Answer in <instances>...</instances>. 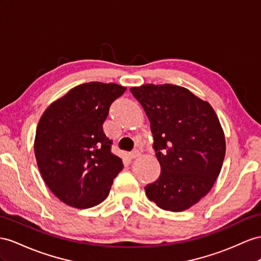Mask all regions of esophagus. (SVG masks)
Masks as SVG:
<instances>
[{
  "label": "esophagus",
  "instance_id": "obj_1",
  "mask_svg": "<svg viewBox=\"0 0 261 261\" xmlns=\"http://www.w3.org/2000/svg\"><path fill=\"white\" fill-rule=\"evenodd\" d=\"M129 155H130L131 159H137V158L140 155V152H139V150H135V151L130 152Z\"/></svg>",
  "mask_w": 261,
  "mask_h": 261
}]
</instances>
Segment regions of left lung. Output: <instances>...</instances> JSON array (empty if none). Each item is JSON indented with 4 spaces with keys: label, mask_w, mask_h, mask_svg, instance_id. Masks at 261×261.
Segmentation results:
<instances>
[{
    "label": "left lung",
    "mask_w": 261,
    "mask_h": 261,
    "mask_svg": "<svg viewBox=\"0 0 261 261\" xmlns=\"http://www.w3.org/2000/svg\"><path fill=\"white\" fill-rule=\"evenodd\" d=\"M141 103L161 165L146 196L160 208L183 212L211 191L222 170L225 133L210 102L184 87L146 84L130 88Z\"/></svg>",
    "instance_id": "obj_1"
}]
</instances>
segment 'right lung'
Returning a JSON list of instances; mask_svg holds the SVG:
<instances>
[{
	"mask_svg": "<svg viewBox=\"0 0 261 261\" xmlns=\"http://www.w3.org/2000/svg\"><path fill=\"white\" fill-rule=\"evenodd\" d=\"M126 87L98 82L76 86L39 119L34 152L48 189L66 205L90 208L108 197L121 159L103 132L110 105Z\"/></svg>",
	"mask_w": 261,
	"mask_h": 261,
	"instance_id": "add662e5",
	"label": "right lung"
}]
</instances>
